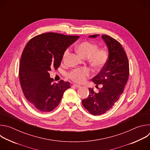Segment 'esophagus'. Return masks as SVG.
I'll list each match as a JSON object with an SVG mask.
<instances>
[{"label":"esophagus","mask_w":150,"mask_h":150,"mask_svg":"<svg viewBox=\"0 0 150 150\" xmlns=\"http://www.w3.org/2000/svg\"><path fill=\"white\" fill-rule=\"evenodd\" d=\"M74 87H76V88H80L81 87V86L79 85H78V84H74L73 85Z\"/></svg>","instance_id":"34e87169"}]
</instances>
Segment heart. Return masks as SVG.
I'll return each instance as SVG.
<instances>
[{"mask_svg":"<svg viewBox=\"0 0 150 150\" xmlns=\"http://www.w3.org/2000/svg\"><path fill=\"white\" fill-rule=\"evenodd\" d=\"M76 51L82 57L87 58L90 65L95 68L103 67L108 59V52L105 49H97V45L91 42L85 41L76 46ZM69 54L67 49L63 53L62 60L65 61ZM90 74L87 68L74 69L69 74V77L76 82H82Z\"/></svg>","mask_w":150,"mask_h":150,"instance_id":"b5f03b06","label":"heart"}]
</instances>
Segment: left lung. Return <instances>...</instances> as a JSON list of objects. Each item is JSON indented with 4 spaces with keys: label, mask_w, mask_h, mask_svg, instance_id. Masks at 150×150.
Masks as SVG:
<instances>
[{
    "label": "left lung",
    "mask_w": 150,
    "mask_h": 150,
    "mask_svg": "<svg viewBox=\"0 0 150 150\" xmlns=\"http://www.w3.org/2000/svg\"><path fill=\"white\" fill-rule=\"evenodd\" d=\"M99 35L88 37L96 38ZM101 38L108 47L109 57L100 72L92 79L96 87L101 84V88L97 93L90 88L88 97L82 101L85 109L93 115H101L112 108L123 93L129 72L127 57L120 42L107 35Z\"/></svg>",
    "instance_id": "1"
}]
</instances>
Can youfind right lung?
I'll return each instance as SVG.
<instances>
[{
  "instance_id": "right-lung-1",
  "label": "right lung",
  "mask_w": 150,
  "mask_h": 150,
  "mask_svg": "<svg viewBox=\"0 0 150 150\" xmlns=\"http://www.w3.org/2000/svg\"><path fill=\"white\" fill-rule=\"evenodd\" d=\"M79 37L47 33L34 37L27 44L20 61L19 80L25 98L39 111L54 110L64 92L71 87L69 82L52 83L49 72L59 67L64 52Z\"/></svg>"
}]
</instances>
